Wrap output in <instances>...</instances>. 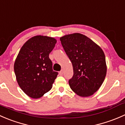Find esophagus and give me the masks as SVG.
<instances>
[{"label":"esophagus","instance_id":"obj_1","mask_svg":"<svg viewBox=\"0 0 125 125\" xmlns=\"http://www.w3.org/2000/svg\"><path fill=\"white\" fill-rule=\"evenodd\" d=\"M63 73H64V70L62 69V70L61 71H60V72H59V74L62 75H63Z\"/></svg>","mask_w":125,"mask_h":125}]
</instances>
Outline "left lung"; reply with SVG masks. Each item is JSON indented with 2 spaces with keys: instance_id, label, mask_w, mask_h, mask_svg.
Here are the masks:
<instances>
[{
  "instance_id": "left-lung-1",
  "label": "left lung",
  "mask_w": 125,
  "mask_h": 125,
  "mask_svg": "<svg viewBox=\"0 0 125 125\" xmlns=\"http://www.w3.org/2000/svg\"><path fill=\"white\" fill-rule=\"evenodd\" d=\"M60 40L73 65L74 75L69 80L71 89L80 97L93 95L102 86L106 75L103 51L82 34L65 35Z\"/></svg>"
}]
</instances>
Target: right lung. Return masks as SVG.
Returning <instances> with one entry per match:
<instances>
[{"label": "right lung", "mask_w": 125, "mask_h": 125, "mask_svg": "<svg viewBox=\"0 0 125 125\" xmlns=\"http://www.w3.org/2000/svg\"><path fill=\"white\" fill-rule=\"evenodd\" d=\"M57 40L45 36H36L21 48L15 60L14 70L18 85L32 99H39L52 88L57 76L52 70L49 54Z\"/></svg>", "instance_id": "obj_1"}]
</instances>
